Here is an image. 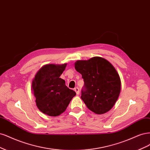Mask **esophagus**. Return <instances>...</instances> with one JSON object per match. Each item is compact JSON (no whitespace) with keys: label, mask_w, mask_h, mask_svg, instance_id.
I'll return each mask as SVG.
<instances>
[{"label":"esophagus","mask_w":150,"mask_h":150,"mask_svg":"<svg viewBox=\"0 0 150 150\" xmlns=\"http://www.w3.org/2000/svg\"><path fill=\"white\" fill-rule=\"evenodd\" d=\"M74 90H75V91L76 92V95H79V94L80 91H79V88L78 87H76V88H74Z\"/></svg>","instance_id":"obj_1"}]
</instances>
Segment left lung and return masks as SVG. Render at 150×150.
<instances>
[{
	"instance_id": "8db88e82",
	"label": "left lung",
	"mask_w": 150,
	"mask_h": 150,
	"mask_svg": "<svg viewBox=\"0 0 150 150\" xmlns=\"http://www.w3.org/2000/svg\"><path fill=\"white\" fill-rule=\"evenodd\" d=\"M75 69L84 80L81 98L87 108L96 114H103L113 108L121 91V80L110 62L102 57L78 60Z\"/></svg>"
}]
</instances>
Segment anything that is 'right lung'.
Returning a JSON list of instances; mask_svg holds the SVG:
<instances>
[{"mask_svg":"<svg viewBox=\"0 0 150 150\" xmlns=\"http://www.w3.org/2000/svg\"><path fill=\"white\" fill-rule=\"evenodd\" d=\"M67 64H47L37 71L32 82V91L37 108L41 112L57 117L66 110L76 95L60 78Z\"/></svg>","mask_w":150,"mask_h":150,"instance_id":"add662e5","label":"right lung"}]
</instances>
